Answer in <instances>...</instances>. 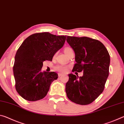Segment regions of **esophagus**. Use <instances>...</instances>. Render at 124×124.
<instances>
[{"mask_svg":"<svg viewBox=\"0 0 124 124\" xmlns=\"http://www.w3.org/2000/svg\"><path fill=\"white\" fill-rule=\"evenodd\" d=\"M63 74H61V73H58V77H61V76H62Z\"/></svg>","mask_w":124,"mask_h":124,"instance_id":"34e87169","label":"esophagus"}]
</instances>
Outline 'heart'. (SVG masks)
Wrapping results in <instances>:
<instances>
[{
	"instance_id": "heart-1",
	"label": "heart",
	"mask_w": 124,
	"mask_h": 124,
	"mask_svg": "<svg viewBox=\"0 0 124 124\" xmlns=\"http://www.w3.org/2000/svg\"><path fill=\"white\" fill-rule=\"evenodd\" d=\"M71 50H72V49H71L70 47H67L64 49V51L65 52V54H67L68 53V52ZM56 70L59 71V72H63V73L66 72L67 70H68V67L66 66H62V65H58V66L56 67Z\"/></svg>"
}]
</instances>
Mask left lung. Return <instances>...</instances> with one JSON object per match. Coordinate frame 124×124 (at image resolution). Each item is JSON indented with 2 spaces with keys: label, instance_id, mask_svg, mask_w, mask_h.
<instances>
[{
  "label": "left lung",
  "instance_id": "obj_1",
  "mask_svg": "<svg viewBox=\"0 0 124 124\" xmlns=\"http://www.w3.org/2000/svg\"><path fill=\"white\" fill-rule=\"evenodd\" d=\"M66 40L75 52L76 63L72 72H83L80 77L68 74L67 96L75 103L89 104L103 91L109 75V54L104 45L96 39L67 36Z\"/></svg>",
  "mask_w": 124,
  "mask_h": 124
}]
</instances>
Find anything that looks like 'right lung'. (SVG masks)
I'll return each mask as SVG.
<instances>
[{
  "label": "right lung",
  "mask_w": 124,
  "mask_h": 124,
  "mask_svg": "<svg viewBox=\"0 0 124 124\" xmlns=\"http://www.w3.org/2000/svg\"><path fill=\"white\" fill-rule=\"evenodd\" d=\"M66 39V36L49 32L34 33L27 38L18 48L15 57L14 75L16 91L24 100L36 101L46 96L58 74L41 72L43 62L52 61Z\"/></svg>",
  "instance_id": "right-lung-1"
}]
</instances>
